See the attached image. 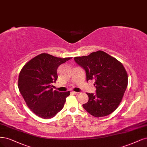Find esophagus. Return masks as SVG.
<instances>
[{"label":"esophagus","mask_w":147,"mask_h":147,"mask_svg":"<svg viewBox=\"0 0 147 147\" xmlns=\"http://www.w3.org/2000/svg\"><path fill=\"white\" fill-rule=\"evenodd\" d=\"M72 93H73L74 95H78L79 94V92H74V91H73Z\"/></svg>","instance_id":"1"}]
</instances>
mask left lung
<instances>
[{"label": "left lung", "mask_w": 147, "mask_h": 147, "mask_svg": "<svg viewBox=\"0 0 147 147\" xmlns=\"http://www.w3.org/2000/svg\"><path fill=\"white\" fill-rule=\"evenodd\" d=\"M74 60L85 70L87 82L95 81L96 93H87L89 100L83 105L84 109L96 117L114 112L128 85V74L122 64L102 50L75 57Z\"/></svg>", "instance_id": "1"}]
</instances>
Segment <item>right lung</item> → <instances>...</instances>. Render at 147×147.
I'll use <instances>...</instances> for the list:
<instances>
[{
    "label": "right lung",
    "instance_id": "right-lung-1",
    "mask_svg": "<svg viewBox=\"0 0 147 147\" xmlns=\"http://www.w3.org/2000/svg\"><path fill=\"white\" fill-rule=\"evenodd\" d=\"M72 58H61L43 53L30 60L19 75L18 88L30 109L42 119L53 117L61 110L70 91L53 90L59 65Z\"/></svg>",
    "mask_w": 147,
    "mask_h": 147
}]
</instances>
